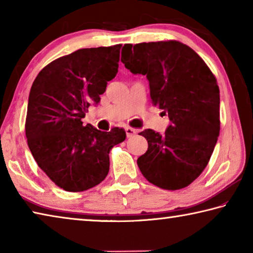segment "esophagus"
Instances as JSON below:
<instances>
[{
    "mask_svg": "<svg viewBox=\"0 0 253 253\" xmlns=\"http://www.w3.org/2000/svg\"><path fill=\"white\" fill-rule=\"evenodd\" d=\"M125 131H126V136L128 137V138H130V137L137 134V129H135V128H131V127H126Z\"/></svg>",
    "mask_w": 253,
    "mask_h": 253,
    "instance_id": "obj_1",
    "label": "esophagus"
}]
</instances>
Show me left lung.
I'll list each match as a JSON object with an SVG mask.
<instances>
[{
    "label": "left lung",
    "mask_w": 253,
    "mask_h": 253,
    "mask_svg": "<svg viewBox=\"0 0 253 253\" xmlns=\"http://www.w3.org/2000/svg\"><path fill=\"white\" fill-rule=\"evenodd\" d=\"M122 62L146 76L154 106L170 124L165 134L145 129L148 148L137 160L144 177L165 190H179L207 168L220 134V90L202 58L178 41L125 44Z\"/></svg>",
    "instance_id": "obj_1"
}]
</instances>
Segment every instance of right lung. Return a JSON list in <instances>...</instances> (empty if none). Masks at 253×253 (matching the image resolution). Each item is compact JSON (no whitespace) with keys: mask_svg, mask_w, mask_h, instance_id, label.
Here are the masks:
<instances>
[{"mask_svg":"<svg viewBox=\"0 0 253 253\" xmlns=\"http://www.w3.org/2000/svg\"><path fill=\"white\" fill-rule=\"evenodd\" d=\"M122 44L80 49L42 69L30 90L25 135L39 168L68 192L89 190L109 172L110 148L126 138L123 128L101 131L83 125L118 72Z\"/></svg>","mask_w":253,"mask_h":253,"instance_id":"obj_1","label":"right lung"}]
</instances>
